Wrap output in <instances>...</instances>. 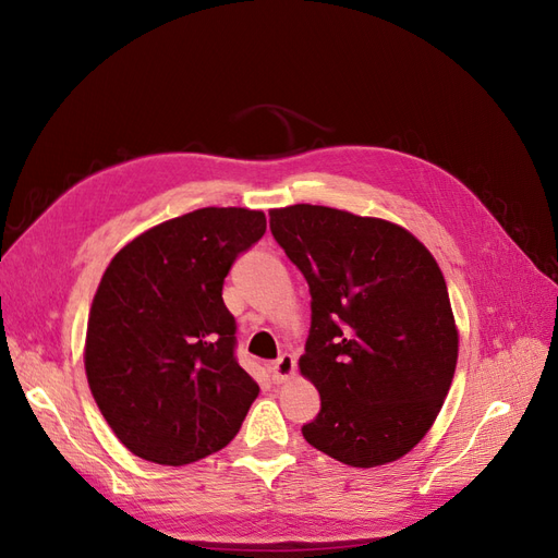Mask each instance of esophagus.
<instances>
[{
	"mask_svg": "<svg viewBox=\"0 0 558 558\" xmlns=\"http://www.w3.org/2000/svg\"><path fill=\"white\" fill-rule=\"evenodd\" d=\"M269 373H272V381L275 384H283L286 379H289L295 373V359L291 356V353H283V356H279L272 363V367H269Z\"/></svg>",
	"mask_w": 558,
	"mask_h": 558,
	"instance_id": "esophagus-1",
	"label": "esophagus"
}]
</instances>
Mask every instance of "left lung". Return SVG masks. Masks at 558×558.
I'll return each mask as SVG.
<instances>
[{"instance_id":"left-lung-1","label":"left lung","mask_w":558,"mask_h":558,"mask_svg":"<svg viewBox=\"0 0 558 558\" xmlns=\"http://www.w3.org/2000/svg\"><path fill=\"white\" fill-rule=\"evenodd\" d=\"M269 230L312 295L300 373L320 412L302 435L353 468L400 459L433 426L459 359L440 267L381 218L293 205L269 211Z\"/></svg>"}]
</instances>
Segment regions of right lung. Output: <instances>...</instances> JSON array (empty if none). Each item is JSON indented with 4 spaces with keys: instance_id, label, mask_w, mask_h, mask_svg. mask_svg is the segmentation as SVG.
<instances>
[{
    "instance_id": "obj_1",
    "label": "right lung",
    "mask_w": 558,
    "mask_h": 558,
    "mask_svg": "<svg viewBox=\"0 0 558 558\" xmlns=\"http://www.w3.org/2000/svg\"><path fill=\"white\" fill-rule=\"evenodd\" d=\"M263 234V211L207 207L150 228L109 263L90 307L86 375L140 459L193 463L242 428L260 388L234 356L223 281Z\"/></svg>"
}]
</instances>
